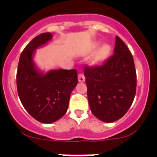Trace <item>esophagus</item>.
I'll return each instance as SVG.
<instances>
[{"instance_id":"1","label":"esophagus","mask_w":157,"mask_h":157,"mask_svg":"<svg viewBox=\"0 0 157 157\" xmlns=\"http://www.w3.org/2000/svg\"><path fill=\"white\" fill-rule=\"evenodd\" d=\"M78 82H85V76H84L82 73H80L78 75Z\"/></svg>"}]
</instances>
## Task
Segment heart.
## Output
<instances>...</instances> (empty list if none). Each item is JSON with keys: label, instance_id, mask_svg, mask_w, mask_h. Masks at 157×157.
I'll return each mask as SVG.
<instances>
[{"label": "heart", "instance_id": "b5f03b06", "mask_svg": "<svg viewBox=\"0 0 157 157\" xmlns=\"http://www.w3.org/2000/svg\"><path fill=\"white\" fill-rule=\"evenodd\" d=\"M98 46V45H95L94 46V48ZM111 48L109 45H104L103 46L100 48L97 52H96L95 55H94V58H93V62L94 63H100V62L103 61L104 59H106L109 56V53H110Z\"/></svg>", "mask_w": 157, "mask_h": 157}]
</instances>
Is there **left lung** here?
<instances>
[{
	"label": "left lung",
	"instance_id": "obj_1",
	"mask_svg": "<svg viewBox=\"0 0 157 157\" xmlns=\"http://www.w3.org/2000/svg\"><path fill=\"white\" fill-rule=\"evenodd\" d=\"M87 98L94 116L105 123L120 120L133 103L137 75L128 47L116 36L114 54L103 64L84 68Z\"/></svg>",
	"mask_w": 157,
	"mask_h": 157
}]
</instances>
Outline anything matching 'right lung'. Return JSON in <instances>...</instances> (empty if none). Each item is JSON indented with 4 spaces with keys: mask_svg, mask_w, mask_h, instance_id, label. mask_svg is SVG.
Masks as SVG:
<instances>
[{
    "mask_svg": "<svg viewBox=\"0 0 157 157\" xmlns=\"http://www.w3.org/2000/svg\"><path fill=\"white\" fill-rule=\"evenodd\" d=\"M52 37L48 32L32 39L20 55L16 74L22 105L32 117L43 123H53L64 116L71 94L78 83L75 69L50 71L45 75L36 69L33 62L34 49Z\"/></svg>",
    "mask_w": 157,
    "mask_h": 157,
    "instance_id": "1",
    "label": "right lung"
}]
</instances>
